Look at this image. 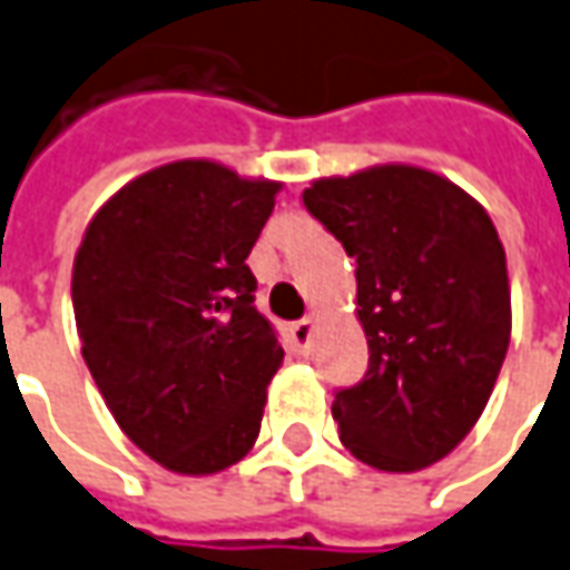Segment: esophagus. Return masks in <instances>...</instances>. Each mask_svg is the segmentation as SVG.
<instances>
[{"label": "esophagus", "instance_id": "obj_1", "mask_svg": "<svg viewBox=\"0 0 570 570\" xmlns=\"http://www.w3.org/2000/svg\"><path fill=\"white\" fill-rule=\"evenodd\" d=\"M292 338L294 345L301 347V351H311V338H313V316H304V320H297L292 326Z\"/></svg>", "mask_w": 570, "mask_h": 570}]
</instances>
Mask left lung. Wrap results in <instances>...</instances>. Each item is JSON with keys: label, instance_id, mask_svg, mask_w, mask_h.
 Here are the masks:
<instances>
[{"label": "left lung", "instance_id": "1", "mask_svg": "<svg viewBox=\"0 0 570 570\" xmlns=\"http://www.w3.org/2000/svg\"><path fill=\"white\" fill-rule=\"evenodd\" d=\"M304 206L357 263L370 364L335 392L345 449L380 471H420L483 414L511 338L502 240L461 187L414 166L313 181Z\"/></svg>", "mask_w": 570, "mask_h": 570}]
</instances>
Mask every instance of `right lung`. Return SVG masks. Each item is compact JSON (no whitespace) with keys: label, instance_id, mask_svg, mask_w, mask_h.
I'll return each instance as SVG.
<instances>
[{"label":"right lung","instance_id":"1","mask_svg":"<svg viewBox=\"0 0 570 570\" xmlns=\"http://www.w3.org/2000/svg\"><path fill=\"white\" fill-rule=\"evenodd\" d=\"M276 190L216 163H171L121 187L80 240L83 361L118 426L175 473L223 471L259 436L285 351L254 307L247 254Z\"/></svg>","mask_w":570,"mask_h":570}]
</instances>
